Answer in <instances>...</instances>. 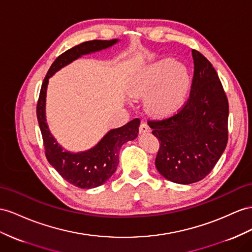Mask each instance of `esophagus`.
I'll return each mask as SVG.
<instances>
[{"instance_id":"obj_1","label":"esophagus","mask_w":252,"mask_h":252,"mask_svg":"<svg viewBox=\"0 0 252 252\" xmlns=\"http://www.w3.org/2000/svg\"><path fill=\"white\" fill-rule=\"evenodd\" d=\"M149 131H150V128H149V126H148L146 122H141L139 126V132L140 133H148Z\"/></svg>"}]
</instances>
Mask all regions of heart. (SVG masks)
Here are the masks:
<instances>
[{
  "instance_id": "heart-1",
  "label": "heart",
  "mask_w": 252,
  "mask_h": 252,
  "mask_svg": "<svg viewBox=\"0 0 252 252\" xmlns=\"http://www.w3.org/2000/svg\"><path fill=\"white\" fill-rule=\"evenodd\" d=\"M189 86V75L171 59L153 63L135 75L127 92L133 98L148 94L147 109L157 116L173 113L182 104Z\"/></svg>"
}]
</instances>
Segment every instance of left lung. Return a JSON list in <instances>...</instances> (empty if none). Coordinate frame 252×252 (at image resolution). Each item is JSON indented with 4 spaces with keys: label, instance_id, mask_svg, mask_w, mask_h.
Returning a JSON list of instances; mask_svg holds the SVG:
<instances>
[{
    "label": "left lung",
    "instance_id": "left-lung-1",
    "mask_svg": "<svg viewBox=\"0 0 252 252\" xmlns=\"http://www.w3.org/2000/svg\"><path fill=\"white\" fill-rule=\"evenodd\" d=\"M193 76L188 101L168 117L148 121L159 140L158 172L169 181L190 184L214 168L228 143V98L215 68L193 49Z\"/></svg>",
    "mask_w": 252,
    "mask_h": 252
}]
</instances>
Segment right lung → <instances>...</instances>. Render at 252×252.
<instances>
[{
	"instance_id": "1",
	"label": "right lung",
	"mask_w": 252,
	"mask_h": 252,
	"mask_svg": "<svg viewBox=\"0 0 252 252\" xmlns=\"http://www.w3.org/2000/svg\"><path fill=\"white\" fill-rule=\"evenodd\" d=\"M116 42L117 39L90 40L71 48L61 54L51 64L44 77L37 102V120L41 131L47 159L67 182L84 189L100 186L112 177L119 163V149L127 140H133L137 137L140 120L136 118L127 122L124 126L111 130L98 145L86 152H67L56 143L46 124L44 104H46L47 85L49 77L52 76L57 70L84 54L106 49Z\"/></svg>"
}]
</instances>
